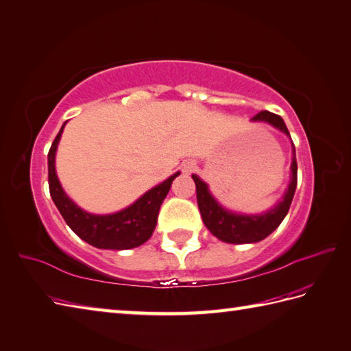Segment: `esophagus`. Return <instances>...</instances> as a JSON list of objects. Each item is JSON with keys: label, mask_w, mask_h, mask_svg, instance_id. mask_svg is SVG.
<instances>
[{"label": "esophagus", "mask_w": 351, "mask_h": 351, "mask_svg": "<svg viewBox=\"0 0 351 351\" xmlns=\"http://www.w3.org/2000/svg\"><path fill=\"white\" fill-rule=\"evenodd\" d=\"M195 169V164L192 162V160H189V162H184L183 164V171L187 174V173H192Z\"/></svg>", "instance_id": "obj_1"}]
</instances>
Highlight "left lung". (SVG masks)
<instances>
[{
    "instance_id": "left-lung-1",
    "label": "left lung",
    "mask_w": 351,
    "mask_h": 351,
    "mask_svg": "<svg viewBox=\"0 0 351 351\" xmlns=\"http://www.w3.org/2000/svg\"><path fill=\"white\" fill-rule=\"evenodd\" d=\"M251 122H264L273 128L282 131L289 140L291 134L285 125V122L274 113L269 110H263L257 113ZM292 141V140H291ZM193 182L196 184V197H197V206L201 211V217L206 229L210 230L215 238H219L227 243H255L274 232L279 227V224L285 219L289 206L292 202L293 193L297 189V158H295V146L292 143V162H291V180L287 187L285 193H283L280 201L274 205L270 210L264 211L261 214H242L227 210L223 206L210 191L204 180L192 174Z\"/></svg>"
}]
</instances>
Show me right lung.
Listing matches in <instances>:
<instances>
[{"instance_id": "1", "label": "right lung", "mask_w": 351, "mask_h": 351, "mask_svg": "<svg viewBox=\"0 0 351 351\" xmlns=\"http://www.w3.org/2000/svg\"><path fill=\"white\" fill-rule=\"evenodd\" d=\"M64 125L66 122L62 125L58 137L54 138L49 152V186L53 202L58 206L66 224L82 241L99 250L121 251L143 245L155 230L159 208L171 189L174 178L180 176V171L149 189L124 210L112 214L88 213L66 195L56 174V152H58Z\"/></svg>"}]
</instances>
